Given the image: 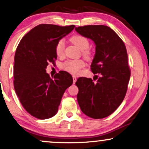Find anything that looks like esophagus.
Wrapping results in <instances>:
<instances>
[{"instance_id":"1","label":"esophagus","mask_w":149,"mask_h":149,"mask_svg":"<svg viewBox=\"0 0 149 149\" xmlns=\"http://www.w3.org/2000/svg\"><path fill=\"white\" fill-rule=\"evenodd\" d=\"M72 79H73V83H76L77 79V77H75V76H72Z\"/></svg>"}]
</instances>
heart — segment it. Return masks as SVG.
I'll list each match as a JSON object with an SVG mask.
<instances>
[{"mask_svg":"<svg viewBox=\"0 0 149 149\" xmlns=\"http://www.w3.org/2000/svg\"><path fill=\"white\" fill-rule=\"evenodd\" d=\"M70 41L73 44L81 49L84 57L89 58L91 56L90 52L87 48L89 47V42L84 36L77 35L72 36L70 38ZM64 49H65V41L64 39H60L58 41L55 46L56 54L58 57H63L64 55ZM85 66V62L82 60H70L66 61L62 64V69L73 74H78L81 69Z\"/></svg>","mask_w":149,"mask_h":149,"instance_id":"heart-1","label":"heart"}]
</instances>
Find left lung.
<instances>
[{
	"mask_svg": "<svg viewBox=\"0 0 149 149\" xmlns=\"http://www.w3.org/2000/svg\"><path fill=\"white\" fill-rule=\"evenodd\" d=\"M75 30L95 44L91 69L94 74H101L98 79L95 75V83L85 77L77 79V101L86 116L94 119L104 118L120 106L128 89L130 70L126 46L118 34L105 25H85Z\"/></svg>",
	"mask_w": 149,
	"mask_h": 149,
	"instance_id": "8db88e82",
	"label": "left lung"
}]
</instances>
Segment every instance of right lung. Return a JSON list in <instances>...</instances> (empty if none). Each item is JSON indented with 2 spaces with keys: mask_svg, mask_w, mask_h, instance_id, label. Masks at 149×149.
<instances>
[{
  "mask_svg": "<svg viewBox=\"0 0 149 149\" xmlns=\"http://www.w3.org/2000/svg\"><path fill=\"white\" fill-rule=\"evenodd\" d=\"M74 27L38 25L23 36L17 48L15 90L25 110L38 119H48L56 114L64 91L73 83L72 76L66 71H60L51 78L46 68L57 59L58 41Z\"/></svg>",
  "mask_w": 149,
  "mask_h": 149,
  "instance_id": "obj_1",
  "label": "right lung"
}]
</instances>
